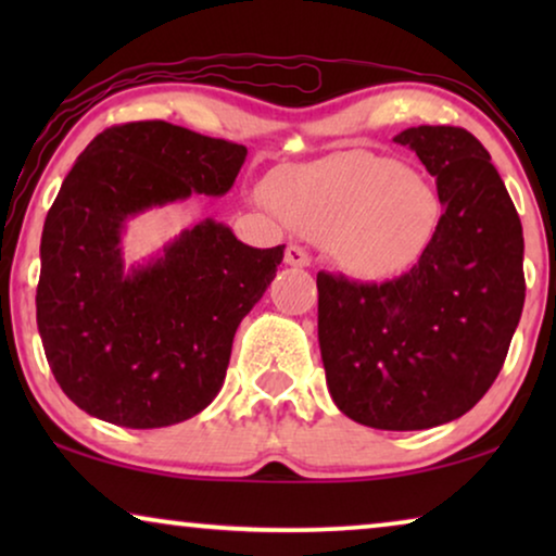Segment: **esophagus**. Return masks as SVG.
Returning <instances> with one entry per match:
<instances>
[{
	"instance_id": "1",
	"label": "esophagus",
	"mask_w": 556,
	"mask_h": 556,
	"mask_svg": "<svg viewBox=\"0 0 556 556\" xmlns=\"http://www.w3.org/2000/svg\"><path fill=\"white\" fill-rule=\"evenodd\" d=\"M286 265H293V268H308L311 255L299 245H288L286 248Z\"/></svg>"
}]
</instances>
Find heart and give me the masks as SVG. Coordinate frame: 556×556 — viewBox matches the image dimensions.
<instances>
[{
  "mask_svg": "<svg viewBox=\"0 0 556 556\" xmlns=\"http://www.w3.org/2000/svg\"><path fill=\"white\" fill-rule=\"evenodd\" d=\"M268 200L356 278H390L420 261L440 223L438 194L397 159L344 151L278 169Z\"/></svg>",
  "mask_w": 556,
  "mask_h": 556,
  "instance_id": "b5f03b06",
  "label": "heart"
}]
</instances>
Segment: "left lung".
<instances>
[{"label":"left lung","instance_id":"1","mask_svg":"<svg viewBox=\"0 0 556 556\" xmlns=\"http://www.w3.org/2000/svg\"><path fill=\"white\" fill-rule=\"evenodd\" d=\"M438 185V230L384 283L318 273V346L337 407L377 430L458 420L504 367L523 308L521 219L483 143L458 126L394 136Z\"/></svg>","mask_w":556,"mask_h":556}]
</instances>
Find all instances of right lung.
Segmentation results:
<instances>
[{
    "instance_id": "right-lung-1",
    "label": "right lung",
    "mask_w": 556,
    "mask_h": 556,
    "mask_svg": "<svg viewBox=\"0 0 556 556\" xmlns=\"http://www.w3.org/2000/svg\"><path fill=\"white\" fill-rule=\"evenodd\" d=\"M248 149L166 121L111 126L73 164L45 217L37 329L60 390L98 420L149 430L217 397L242 318L283 248H250L202 219L147 263L124 265L126 223L230 192Z\"/></svg>"
}]
</instances>
